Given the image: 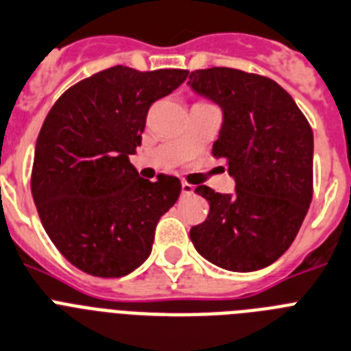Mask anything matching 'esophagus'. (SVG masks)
<instances>
[{
  "label": "esophagus",
  "instance_id": "esophagus-1",
  "mask_svg": "<svg viewBox=\"0 0 351 351\" xmlns=\"http://www.w3.org/2000/svg\"><path fill=\"white\" fill-rule=\"evenodd\" d=\"M194 194V185L191 184H182V196H193Z\"/></svg>",
  "mask_w": 351,
  "mask_h": 351
}]
</instances>
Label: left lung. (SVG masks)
Here are the masks:
<instances>
[{"instance_id":"1","label":"left lung","mask_w":351,"mask_h":351,"mask_svg":"<svg viewBox=\"0 0 351 351\" xmlns=\"http://www.w3.org/2000/svg\"><path fill=\"white\" fill-rule=\"evenodd\" d=\"M187 84L221 108L212 154L226 160L234 178L233 194L196 187L210 212L191 240L224 270L268 267L288 251L313 199L309 121L288 91L263 75L213 66L191 72Z\"/></svg>"}]
</instances>
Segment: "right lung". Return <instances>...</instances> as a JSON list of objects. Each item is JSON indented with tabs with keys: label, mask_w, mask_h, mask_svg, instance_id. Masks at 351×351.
<instances>
[{
	"label": "right lung",
	"mask_w": 351,
	"mask_h": 351,
	"mask_svg": "<svg viewBox=\"0 0 351 351\" xmlns=\"http://www.w3.org/2000/svg\"><path fill=\"white\" fill-rule=\"evenodd\" d=\"M187 70L111 66L56 100L35 146L32 194L49 239L79 270L121 277L150 256L158 219L176 203L180 180L138 175L129 155L141 145L155 100Z\"/></svg>",
	"instance_id": "right-lung-1"
}]
</instances>
